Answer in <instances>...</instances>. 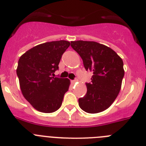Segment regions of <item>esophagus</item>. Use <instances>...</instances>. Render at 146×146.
<instances>
[{
	"mask_svg": "<svg viewBox=\"0 0 146 146\" xmlns=\"http://www.w3.org/2000/svg\"><path fill=\"white\" fill-rule=\"evenodd\" d=\"M76 81H77V78H76V79H75V80L72 81V83H73V84H74V83H76Z\"/></svg>",
	"mask_w": 146,
	"mask_h": 146,
	"instance_id": "esophagus-1",
	"label": "esophagus"
}]
</instances>
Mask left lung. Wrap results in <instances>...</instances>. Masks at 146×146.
Listing matches in <instances>:
<instances>
[{"label": "left lung", "instance_id": "1", "mask_svg": "<svg viewBox=\"0 0 146 146\" xmlns=\"http://www.w3.org/2000/svg\"><path fill=\"white\" fill-rule=\"evenodd\" d=\"M72 48L82 58L84 68L93 73L86 83V94L78 99L81 110L95 114L111 105L117 96L125 75L122 58L111 48L96 42H70Z\"/></svg>", "mask_w": 146, "mask_h": 146}]
</instances>
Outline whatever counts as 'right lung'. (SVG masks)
Wrapping results in <instances>:
<instances>
[{"label":"right lung","instance_id":"right-lung-1","mask_svg":"<svg viewBox=\"0 0 146 146\" xmlns=\"http://www.w3.org/2000/svg\"><path fill=\"white\" fill-rule=\"evenodd\" d=\"M69 46L65 40L45 42L29 50L19 60L16 73L22 94L39 111L54 112L62 105L70 80L53 76Z\"/></svg>","mask_w":146,"mask_h":146}]
</instances>
